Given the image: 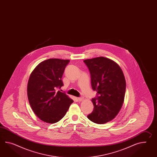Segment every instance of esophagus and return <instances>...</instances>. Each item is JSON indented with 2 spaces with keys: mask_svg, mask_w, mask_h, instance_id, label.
Returning a JSON list of instances; mask_svg holds the SVG:
<instances>
[{
  "mask_svg": "<svg viewBox=\"0 0 157 157\" xmlns=\"http://www.w3.org/2000/svg\"><path fill=\"white\" fill-rule=\"evenodd\" d=\"M78 99L79 101H82L84 99V98L83 97H82V96H81V97H79L78 98Z\"/></svg>",
  "mask_w": 157,
  "mask_h": 157,
  "instance_id": "1",
  "label": "esophagus"
}]
</instances>
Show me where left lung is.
<instances>
[{"mask_svg":"<svg viewBox=\"0 0 157 157\" xmlns=\"http://www.w3.org/2000/svg\"><path fill=\"white\" fill-rule=\"evenodd\" d=\"M91 75L92 90L97 92L92 98L94 110L87 117L103 124L114 119L124 100L126 82L120 67L107 58L100 57L83 61Z\"/></svg>","mask_w":157,"mask_h":157,"instance_id":"8db88e82","label":"left lung"}]
</instances>
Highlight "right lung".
I'll return each instance as SVG.
<instances>
[{
	"instance_id": "1",
	"label": "right lung",
	"mask_w": 157,
	"mask_h": 157,
	"mask_svg": "<svg viewBox=\"0 0 157 157\" xmlns=\"http://www.w3.org/2000/svg\"><path fill=\"white\" fill-rule=\"evenodd\" d=\"M69 60L48 59L31 73L27 94L32 110L39 119L53 124L61 120L73 100L57 89L63 86L61 78Z\"/></svg>"
}]
</instances>
